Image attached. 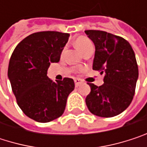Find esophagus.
<instances>
[{
  "label": "esophagus",
  "instance_id": "1",
  "mask_svg": "<svg viewBox=\"0 0 147 147\" xmlns=\"http://www.w3.org/2000/svg\"><path fill=\"white\" fill-rule=\"evenodd\" d=\"M82 82V80H80V79H78V78L75 79V85H76V87H78Z\"/></svg>",
  "mask_w": 147,
  "mask_h": 147
}]
</instances>
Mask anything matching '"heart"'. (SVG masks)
I'll return each instance as SVG.
<instances>
[{
  "mask_svg": "<svg viewBox=\"0 0 147 147\" xmlns=\"http://www.w3.org/2000/svg\"><path fill=\"white\" fill-rule=\"evenodd\" d=\"M75 45H76V48H77L82 53H84L86 50H88V48L94 47L92 42H91L89 39L86 38V37H79L78 39L76 40Z\"/></svg>",
  "mask_w": 147,
  "mask_h": 147,
  "instance_id": "1",
  "label": "heart"
}]
</instances>
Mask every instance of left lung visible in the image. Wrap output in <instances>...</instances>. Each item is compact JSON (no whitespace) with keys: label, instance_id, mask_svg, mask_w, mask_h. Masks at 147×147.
<instances>
[{"label":"left lung","instance_id":"8db88e82","mask_svg":"<svg viewBox=\"0 0 147 147\" xmlns=\"http://www.w3.org/2000/svg\"><path fill=\"white\" fill-rule=\"evenodd\" d=\"M95 47L93 70L104 74V83H88L86 105L91 113L111 117L125 111L132 101L139 76L135 54L123 37L101 30H85Z\"/></svg>","mask_w":147,"mask_h":147}]
</instances>
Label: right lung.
<instances>
[{
    "instance_id": "add662e5",
    "label": "right lung",
    "mask_w": 147,
    "mask_h": 147,
    "mask_svg": "<svg viewBox=\"0 0 147 147\" xmlns=\"http://www.w3.org/2000/svg\"><path fill=\"white\" fill-rule=\"evenodd\" d=\"M69 36L58 31L31 34L17 45L11 56L7 76L18 105L36 122L59 117L75 88L71 78L53 82L47 76L50 63L59 61Z\"/></svg>"
}]
</instances>
